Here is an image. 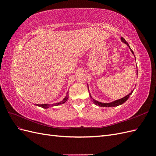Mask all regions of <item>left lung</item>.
<instances>
[{"label": "left lung", "mask_w": 156, "mask_h": 156, "mask_svg": "<svg viewBox=\"0 0 156 156\" xmlns=\"http://www.w3.org/2000/svg\"><path fill=\"white\" fill-rule=\"evenodd\" d=\"M121 41H122V42H123V43L126 44L127 46L129 47V48L130 49L131 51L132 52V53H133V54L134 55L133 51H132L131 49L130 48V47H129V44H127V41L125 40V39L123 38V37H121ZM134 56H135V55H134ZM135 60H136V59H135ZM136 75H137V70H136ZM88 91H89L88 87ZM133 92V91L132 90V91L131 92V93H129V94H127V95L125 97L120 99V100H116V101H114L111 102V103H101V102H100V101H98L95 100H94V99H93V98H92V96H91V95H90V93H89V94H90V98H92V101H93V103H94L95 105H98V106H100V107H116V106H119V105H122V104H123V103H124V102H126L127 100H128V98H129L130 95H131V94H132V92Z\"/></svg>", "instance_id": "1"}]
</instances>
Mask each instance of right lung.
<instances>
[{
  "mask_svg": "<svg viewBox=\"0 0 156 156\" xmlns=\"http://www.w3.org/2000/svg\"><path fill=\"white\" fill-rule=\"evenodd\" d=\"M68 92H67L66 93V97L63 99V100L62 101H60L58 103H54V104H41V105H39V104H36V105L39 106L40 107H42V108H48L50 107H53V106H57V105H61V104H63V103H64L66 101L68 100Z\"/></svg>",
  "mask_w": 156,
  "mask_h": 156,
  "instance_id": "1",
  "label": "right lung"
}]
</instances>
